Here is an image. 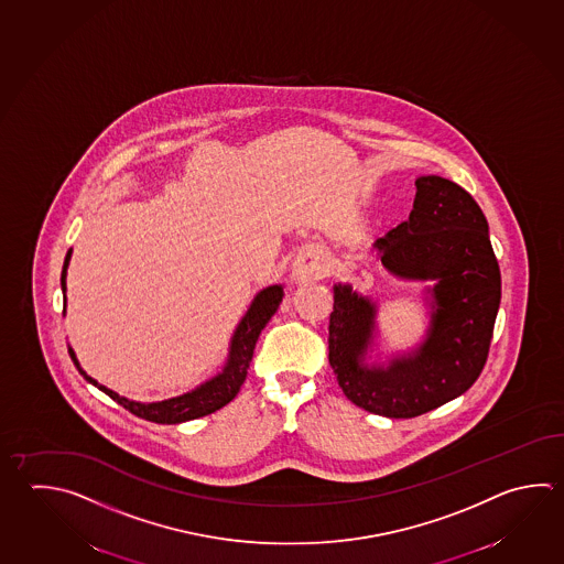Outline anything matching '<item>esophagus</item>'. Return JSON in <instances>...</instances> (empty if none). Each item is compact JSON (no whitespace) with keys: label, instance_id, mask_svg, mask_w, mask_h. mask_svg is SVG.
<instances>
[{"label":"esophagus","instance_id":"1","mask_svg":"<svg viewBox=\"0 0 564 564\" xmlns=\"http://www.w3.org/2000/svg\"><path fill=\"white\" fill-rule=\"evenodd\" d=\"M330 257L325 249L313 247L305 251L303 256H299L293 263L291 276L295 283H311L317 281L329 273Z\"/></svg>","mask_w":564,"mask_h":564}]
</instances>
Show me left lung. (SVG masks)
Returning <instances> with one entry per match:
<instances>
[{
	"instance_id": "left-lung-1",
	"label": "left lung",
	"mask_w": 564,
	"mask_h": 564,
	"mask_svg": "<svg viewBox=\"0 0 564 564\" xmlns=\"http://www.w3.org/2000/svg\"><path fill=\"white\" fill-rule=\"evenodd\" d=\"M409 221L375 243L394 275L435 279L436 311L425 345L389 369L367 367L375 307L335 288L329 317V365L351 403L375 415L413 419L448 403L475 383L489 357L500 305L499 261L477 202L453 181H415Z\"/></svg>"
}]
</instances>
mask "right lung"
I'll list each match as a JSON object with an SVG mask.
<instances>
[{"label": "right lung", "mask_w": 564, "mask_h": 564, "mask_svg": "<svg viewBox=\"0 0 564 564\" xmlns=\"http://www.w3.org/2000/svg\"><path fill=\"white\" fill-rule=\"evenodd\" d=\"M69 256H72V251H67L64 271H62V289L64 291L65 269H67V263H69ZM283 295H285L283 288H279V285L263 289L257 295L256 301L251 303V307L247 311L243 321L239 323V327L235 330L231 352H229V361H227L225 371L219 377H215L209 383L202 384L199 389H195L193 393L183 394V397L170 399V401H161V403H133V401H128V399L119 397L118 393L109 391L107 387H101L82 369H79V372L86 377L89 383L96 384L97 389H101L104 393L109 394L116 403L121 404L123 409H128L129 413L141 416L145 421H153V423H161V425H175V423H183V421H192V419L209 415V413H215L217 409L225 406L229 401H234L235 394L239 393V387L243 384L245 377H247L249 362L253 359L259 333L263 330L269 319L275 315L276 307H279ZM69 357L77 365L72 349H69Z\"/></svg>", "instance_id": "add662e5"}]
</instances>
